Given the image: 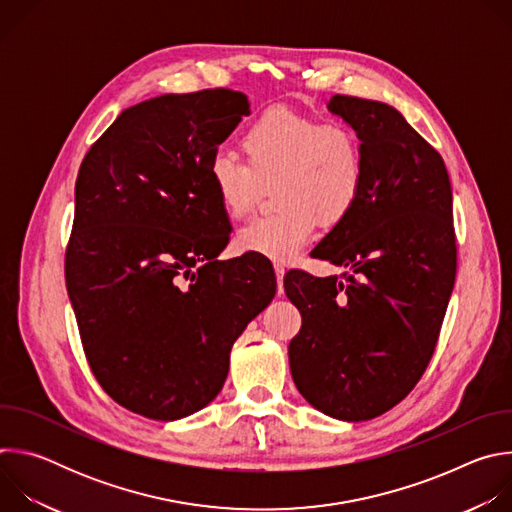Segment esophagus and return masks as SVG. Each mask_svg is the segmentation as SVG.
Instances as JSON below:
<instances>
[{
    "mask_svg": "<svg viewBox=\"0 0 512 512\" xmlns=\"http://www.w3.org/2000/svg\"><path fill=\"white\" fill-rule=\"evenodd\" d=\"M275 277H277V296L281 298L285 294L283 289V277H285V267L281 263H275Z\"/></svg>",
    "mask_w": 512,
    "mask_h": 512,
    "instance_id": "esophagus-1",
    "label": "esophagus"
}]
</instances>
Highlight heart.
Returning a JSON list of instances; mask_svg holds the SVG:
<instances>
[{
  "instance_id": "heart-1",
  "label": "heart",
  "mask_w": 512,
  "mask_h": 512,
  "mask_svg": "<svg viewBox=\"0 0 512 512\" xmlns=\"http://www.w3.org/2000/svg\"><path fill=\"white\" fill-rule=\"evenodd\" d=\"M245 162L212 156L206 176L229 218L245 216L261 184L271 186L275 212L257 216L237 233V247L271 261H291L316 235L318 223L338 227L354 212L364 184L356 133L289 109H269L241 135Z\"/></svg>"
}]
</instances>
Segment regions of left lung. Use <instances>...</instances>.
I'll list each match as a JSON object with an SVG mask.
<instances>
[{"label": "left lung", "mask_w": 512, "mask_h": 512, "mask_svg": "<svg viewBox=\"0 0 512 512\" xmlns=\"http://www.w3.org/2000/svg\"><path fill=\"white\" fill-rule=\"evenodd\" d=\"M328 111L360 139L364 184L354 212L312 251L348 269L344 279H283L302 314L287 354L312 407L367 421L409 395L435 350L456 279L452 186L442 156L395 107L334 95Z\"/></svg>", "instance_id": "8db88e82"}]
</instances>
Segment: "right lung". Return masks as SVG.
<instances>
[{
  "instance_id": "1",
  "label": "right lung",
  "mask_w": 512,
  "mask_h": 512,
  "mask_svg": "<svg viewBox=\"0 0 512 512\" xmlns=\"http://www.w3.org/2000/svg\"><path fill=\"white\" fill-rule=\"evenodd\" d=\"M247 113L231 89L154 97L125 109L79 170L68 298L95 379L148 419L221 393L235 340L275 296L267 259L216 261L231 223L206 170Z\"/></svg>"
}]
</instances>
